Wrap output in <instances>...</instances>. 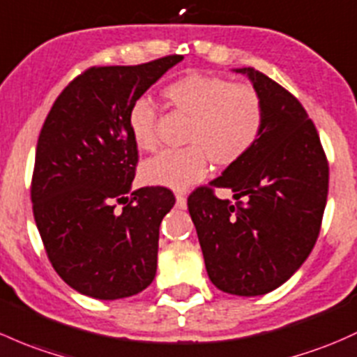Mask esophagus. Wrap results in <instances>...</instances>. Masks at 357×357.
Here are the masks:
<instances>
[{
	"mask_svg": "<svg viewBox=\"0 0 357 357\" xmlns=\"http://www.w3.org/2000/svg\"><path fill=\"white\" fill-rule=\"evenodd\" d=\"M176 204H178V207L185 208L186 207V197L183 193H178L176 195Z\"/></svg>",
	"mask_w": 357,
	"mask_h": 357,
	"instance_id": "34e87169",
	"label": "esophagus"
}]
</instances>
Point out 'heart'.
I'll list each match as a JSON object with an SVG mask.
<instances>
[{
	"instance_id": "1",
	"label": "heart",
	"mask_w": 357,
	"mask_h": 357,
	"mask_svg": "<svg viewBox=\"0 0 357 357\" xmlns=\"http://www.w3.org/2000/svg\"><path fill=\"white\" fill-rule=\"evenodd\" d=\"M164 97L174 111L190 118L185 131L188 147L164 150L149 159L142 176L150 185L188 188L207 176L208 159L217 166L238 162L264 130V100L251 85L232 84L217 75L190 73L171 82ZM128 126L138 149L157 147V109L149 99L131 104Z\"/></svg>"
}]
</instances>
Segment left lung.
<instances>
[{
  "mask_svg": "<svg viewBox=\"0 0 357 357\" xmlns=\"http://www.w3.org/2000/svg\"><path fill=\"white\" fill-rule=\"evenodd\" d=\"M246 73L265 107L255 147L188 198L205 267L215 287L236 296L273 291L296 272L320 234L328 160L305 107L282 85ZM231 188L236 204L215 197Z\"/></svg>",
  "mask_w": 357,
  "mask_h": 357,
  "instance_id": "left-lung-1",
  "label": "left lung"
}]
</instances>
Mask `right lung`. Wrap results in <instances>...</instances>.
Here are the masks:
<instances>
[{
    "instance_id": "1",
    "label": "right lung",
    "mask_w": 357,
    "mask_h": 357,
    "mask_svg": "<svg viewBox=\"0 0 357 357\" xmlns=\"http://www.w3.org/2000/svg\"><path fill=\"white\" fill-rule=\"evenodd\" d=\"M181 59L85 70L59 93L40 130L33 219L52 268L90 298H128L155 277L159 227L176 198L162 186L131 191L138 149L128 112Z\"/></svg>"
}]
</instances>
